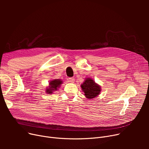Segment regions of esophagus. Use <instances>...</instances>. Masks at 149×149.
<instances>
[{
    "instance_id": "obj_1",
    "label": "esophagus",
    "mask_w": 149,
    "mask_h": 149,
    "mask_svg": "<svg viewBox=\"0 0 149 149\" xmlns=\"http://www.w3.org/2000/svg\"><path fill=\"white\" fill-rule=\"evenodd\" d=\"M68 81H69V82H70V83H74V81H75V79H74V77L69 78V79H68Z\"/></svg>"
}]
</instances>
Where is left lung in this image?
<instances>
[{"label":"left lung","mask_w":149,"mask_h":149,"mask_svg":"<svg viewBox=\"0 0 149 149\" xmlns=\"http://www.w3.org/2000/svg\"><path fill=\"white\" fill-rule=\"evenodd\" d=\"M81 88L86 98L89 100L97 97L101 91L100 86L89 77L86 78L84 82L81 84Z\"/></svg>","instance_id":"1"}]
</instances>
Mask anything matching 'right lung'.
<instances>
[{
    "mask_svg": "<svg viewBox=\"0 0 149 149\" xmlns=\"http://www.w3.org/2000/svg\"><path fill=\"white\" fill-rule=\"evenodd\" d=\"M63 83V81L60 79L52 80L49 83V86L46 88V92L48 94H52L55 91H57Z\"/></svg>",
    "mask_w": 149,
    "mask_h": 149,
    "instance_id": "add662e5",
    "label": "right lung"
}]
</instances>
